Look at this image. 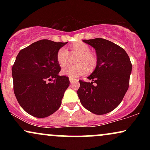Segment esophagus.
I'll return each mask as SVG.
<instances>
[{
    "label": "esophagus",
    "instance_id": "1",
    "mask_svg": "<svg viewBox=\"0 0 150 150\" xmlns=\"http://www.w3.org/2000/svg\"><path fill=\"white\" fill-rule=\"evenodd\" d=\"M69 80H70V83H73L74 82H77V80H75V79L71 78V77H70V78H69Z\"/></svg>",
    "mask_w": 150,
    "mask_h": 150
}]
</instances>
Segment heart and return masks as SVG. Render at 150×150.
Listing matches in <instances>:
<instances>
[{
	"mask_svg": "<svg viewBox=\"0 0 150 150\" xmlns=\"http://www.w3.org/2000/svg\"><path fill=\"white\" fill-rule=\"evenodd\" d=\"M71 54L79 55L77 58L75 65H68L62 70L63 75L71 78L76 77L86 73L87 69L92 70L97 65V58L91 53V49L87 44L82 42H77L71 46ZM70 52L66 48H61L58 51L56 58L60 66L64 67L68 63Z\"/></svg>",
	"mask_w": 150,
	"mask_h": 150,
	"instance_id": "b5f03b06",
	"label": "heart"
}]
</instances>
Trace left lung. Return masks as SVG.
<instances>
[{
  "label": "left lung",
  "mask_w": 150,
  "mask_h": 150,
  "mask_svg": "<svg viewBox=\"0 0 150 150\" xmlns=\"http://www.w3.org/2000/svg\"><path fill=\"white\" fill-rule=\"evenodd\" d=\"M83 42L95 49L97 66L87 77L92 82L79 80L77 95L86 109L94 114H106L120 104L128 90L131 62L124 49L106 39H84Z\"/></svg>",
  "instance_id": "obj_1"
}]
</instances>
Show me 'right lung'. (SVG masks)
I'll return each mask as SVG.
<instances>
[{"instance_id": "1", "label": "right lung", "mask_w": 150, "mask_h": 150, "mask_svg": "<svg viewBox=\"0 0 150 150\" xmlns=\"http://www.w3.org/2000/svg\"><path fill=\"white\" fill-rule=\"evenodd\" d=\"M68 42L37 41L22 49L12 68L17 100L29 114L46 118L56 112L70 85L68 77L58 75V51Z\"/></svg>"}]
</instances>
